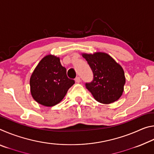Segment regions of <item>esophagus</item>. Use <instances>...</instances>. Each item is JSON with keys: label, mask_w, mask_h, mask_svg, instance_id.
I'll list each match as a JSON object with an SVG mask.
<instances>
[{"label": "esophagus", "mask_w": 154, "mask_h": 154, "mask_svg": "<svg viewBox=\"0 0 154 154\" xmlns=\"http://www.w3.org/2000/svg\"><path fill=\"white\" fill-rule=\"evenodd\" d=\"M75 82H76V83H80V82H81V79H80V77H76L75 78Z\"/></svg>", "instance_id": "34e87169"}]
</instances>
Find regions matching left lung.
I'll return each mask as SVG.
<instances>
[{"mask_svg": "<svg viewBox=\"0 0 154 154\" xmlns=\"http://www.w3.org/2000/svg\"><path fill=\"white\" fill-rule=\"evenodd\" d=\"M92 70L94 80L86 88L98 103L109 105L121 97L126 82L123 68L105 52L82 53Z\"/></svg>", "mask_w": 154, "mask_h": 154, "instance_id": "1", "label": "left lung"}]
</instances>
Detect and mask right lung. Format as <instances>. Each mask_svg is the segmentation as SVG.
Listing matches in <instances>:
<instances>
[{"label": "right lung", "mask_w": 154, "mask_h": 154, "mask_svg": "<svg viewBox=\"0 0 154 154\" xmlns=\"http://www.w3.org/2000/svg\"><path fill=\"white\" fill-rule=\"evenodd\" d=\"M75 83L66 75L59 57L48 54L41 60L30 78V93L36 102L45 106L60 103Z\"/></svg>", "instance_id": "add662e5"}]
</instances>
